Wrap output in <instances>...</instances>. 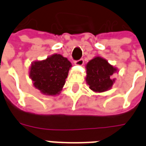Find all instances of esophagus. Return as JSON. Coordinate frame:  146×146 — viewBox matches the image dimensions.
Returning <instances> with one entry per match:
<instances>
[{
	"instance_id": "34e87169",
	"label": "esophagus",
	"mask_w": 146,
	"mask_h": 146,
	"mask_svg": "<svg viewBox=\"0 0 146 146\" xmlns=\"http://www.w3.org/2000/svg\"><path fill=\"white\" fill-rule=\"evenodd\" d=\"M84 59L83 58H80V59H79V60L76 61L75 62H74V64L76 65V66H83L84 65Z\"/></svg>"
}]
</instances>
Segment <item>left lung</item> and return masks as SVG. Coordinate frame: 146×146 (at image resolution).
Listing matches in <instances>:
<instances>
[{
  "instance_id": "obj_1",
  "label": "left lung",
  "mask_w": 146,
  "mask_h": 146,
  "mask_svg": "<svg viewBox=\"0 0 146 146\" xmlns=\"http://www.w3.org/2000/svg\"><path fill=\"white\" fill-rule=\"evenodd\" d=\"M85 68L86 82L92 91L101 93L112 88L116 80L113 75L118 69L109 63L106 59L96 56L89 61Z\"/></svg>"
}]
</instances>
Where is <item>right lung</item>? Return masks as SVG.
Returning <instances> with one entry per match:
<instances>
[{"label":"right lung","mask_w":146,"mask_h":146,"mask_svg":"<svg viewBox=\"0 0 146 146\" xmlns=\"http://www.w3.org/2000/svg\"><path fill=\"white\" fill-rule=\"evenodd\" d=\"M72 64L62 54H53L31 63L29 76L34 88L46 95H59Z\"/></svg>","instance_id":"obj_1"}]
</instances>
